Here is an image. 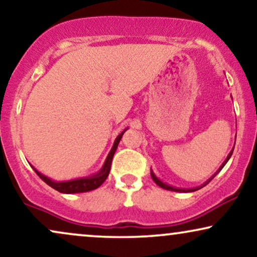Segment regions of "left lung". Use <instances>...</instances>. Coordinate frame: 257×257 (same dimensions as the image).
<instances>
[{"mask_svg": "<svg viewBox=\"0 0 257 257\" xmlns=\"http://www.w3.org/2000/svg\"><path fill=\"white\" fill-rule=\"evenodd\" d=\"M234 146H235V145H234ZM232 151H234V149H232V150H231V151H230V152H229V155H228V156H226L225 161L222 163V165H221V166H219V168H218V170H217V171H216V172L214 173V175H212V176H211V177H210V178L208 179V181H206L205 183H203V184H202V185H199V186H196V188H190V189H183V188H176V186H172V185H170V184H168V183H164V182H163V181H162V179H159V178L157 177V176H156V173H155V172H153V170H151V177H152V179H153V181H155V183H156V184H157L158 186H161V188H163V189H165V190H169V191H176V192H194V191H196V190H199V189H202V188H203V186H205L206 184H208V183H209L210 181H211V179H212V178H214V177H215V176H216V175H217V173H218L219 171H221V170H222L223 168H224V165L226 164V163H228V161H229V159H230V157H231V155H232Z\"/></svg>", "mask_w": 257, "mask_h": 257, "instance_id": "left-lung-1", "label": "left lung"}]
</instances>
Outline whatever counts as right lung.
I'll return each mask as SVG.
<instances>
[{
  "label": "right lung",
  "instance_id": "add662e5",
  "mask_svg": "<svg viewBox=\"0 0 257 257\" xmlns=\"http://www.w3.org/2000/svg\"><path fill=\"white\" fill-rule=\"evenodd\" d=\"M127 128L128 127H126L124 131L120 133V135L116 137L115 141H114V144H113L111 151L108 152L107 157H106L104 164H102V166H101V169H100L96 173H94V175L87 176V177L69 179V181H54V179L49 178V177H47V176L42 175L41 172H39L33 165H31V166L33 168V170L36 172V175H38L39 177L46 183V184H48L51 188L55 189L56 191L61 192V194H81V192L92 191V190H95L96 188H99V186L106 181V178L108 177L109 170H111L113 156H114L116 148H118V144H119V142H120L122 135H124L125 131Z\"/></svg>",
  "mask_w": 257,
  "mask_h": 257
}]
</instances>
